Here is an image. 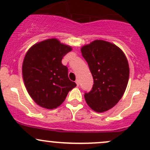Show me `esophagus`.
<instances>
[{
    "instance_id": "34e87169",
    "label": "esophagus",
    "mask_w": 150,
    "mask_h": 150,
    "mask_svg": "<svg viewBox=\"0 0 150 150\" xmlns=\"http://www.w3.org/2000/svg\"><path fill=\"white\" fill-rule=\"evenodd\" d=\"M76 84L77 86H79V79L76 80Z\"/></svg>"
}]
</instances>
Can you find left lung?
I'll return each mask as SVG.
<instances>
[{
  "mask_svg": "<svg viewBox=\"0 0 150 150\" xmlns=\"http://www.w3.org/2000/svg\"><path fill=\"white\" fill-rule=\"evenodd\" d=\"M94 80L84 98L94 111L103 112L113 108L123 97L129 78V66L124 52L109 42L96 40L81 47Z\"/></svg>",
  "mask_w": 150,
  "mask_h": 150,
  "instance_id": "1",
  "label": "left lung"
}]
</instances>
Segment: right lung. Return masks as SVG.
Segmentation results:
<instances>
[{
    "instance_id": "obj_1",
    "label": "right lung",
    "mask_w": 150,
    "mask_h": 150,
    "mask_svg": "<svg viewBox=\"0 0 150 150\" xmlns=\"http://www.w3.org/2000/svg\"><path fill=\"white\" fill-rule=\"evenodd\" d=\"M58 39H47L32 45L24 56L22 76L26 89L35 103L46 109L61 105L76 84L69 80L68 68L61 63L71 51Z\"/></svg>"
}]
</instances>
